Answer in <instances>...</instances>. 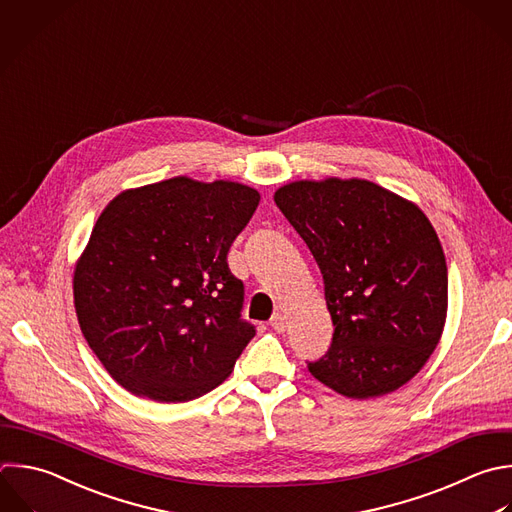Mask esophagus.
Returning a JSON list of instances; mask_svg holds the SVG:
<instances>
[{"label": "esophagus", "mask_w": 512, "mask_h": 512, "mask_svg": "<svg viewBox=\"0 0 512 512\" xmlns=\"http://www.w3.org/2000/svg\"><path fill=\"white\" fill-rule=\"evenodd\" d=\"M270 326L276 330V332H284L286 330V316L282 312H276L272 318H270Z\"/></svg>", "instance_id": "obj_1"}]
</instances>
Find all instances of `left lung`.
Returning a JSON list of instances; mask_svg holds the SVG:
<instances>
[{"instance_id": "1", "label": "left lung", "mask_w": 512, "mask_h": 512, "mask_svg": "<svg viewBox=\"0 0 512 512\" xmlns=\"http://www.w3.org/2000/svg\"><path fill=\"white\" fill-rule=\"evenodd\" d=\"M274 202L324 278L334 334L328 352L306 362L312 376L358 400L406 384L446 320V260L428 218L366 180L292 182Z\"/></svg>"}]
</instances>
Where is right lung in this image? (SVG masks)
Returning a JSON list of instances; mask_svg holds the SVG:
<instances>
[{"instance_id":"obj_1","label":"right lung","mask_w":512,"mask_h":512,"mask_svg":"<svg viewBox=\"0 0 512 512\" xmlns=\"http://www.w3.org/2000/svg\"><path fill=\"white\" fill-rule=\"evenodd\" d=\"M260 194L236 182L172 178L116 196L74 274L80 328L136 396L186 402L216 388L256 334L228 268Z\"/></svg>"}]
</instances>
